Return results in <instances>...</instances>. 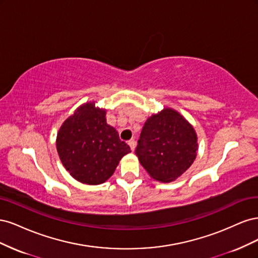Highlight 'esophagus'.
Returning <instances> with one entry per match:
<instances>
[{
  "instance_id": "34e87169",
  "label": "esophagus",
  "mask_w": 258,
  "mask_h": 258,
  "mask_svg": "<svg viewBox=\"0 0 258 258\" xmlns=\"http://www.w3.org/2000/svg\"><path fill=\"white\" fill-rule=\"evenodd\" d=\"M128 144L131 148V151H135V148H136V141H135V140L134 139L130 140V141H128Z\"/></svg>"
}]
</instances>
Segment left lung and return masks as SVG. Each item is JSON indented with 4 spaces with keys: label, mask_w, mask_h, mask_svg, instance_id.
I'll return each instance as SVG.
<instances>
[{
    "label": "left lung",
    "mask_w": 258,
    "mask_h": 258,
    "mask_svg": "<svg viewBox=\"0 0 258 258\" xmlns=\"http://www.w3.org/2000/svg\"><path fill=\"white\" fill-rule=\"evenodd\" d=\"M135 153L152 177L174 181L196 158V132L176 111L163 108L145 121Z\"/></svg>",
    "instance_id": "8db88e82"
}]
</instances>
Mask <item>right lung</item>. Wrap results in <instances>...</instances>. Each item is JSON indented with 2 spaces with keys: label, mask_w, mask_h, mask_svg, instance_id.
I'll return each mask as SVG.
<instances>
[{
  "label": "right lung",
  "mask_w": 258,
  "mask_h": 258,
  "mask_svg": "<svg viewBox=\"0 0 258 258\" xmlns=\"http://www.w3.org/2000/svg\"><path fill=\"white\" fill-rule=\"evenodd\" d=\"M59 157L77 181L98 185L111 177L124 155L127 143L106 123L105 110L86 103L62 124L57 136Z\"/></svg>",
  "instance_id": "obj_1"
}]
</instances>
